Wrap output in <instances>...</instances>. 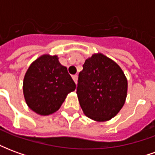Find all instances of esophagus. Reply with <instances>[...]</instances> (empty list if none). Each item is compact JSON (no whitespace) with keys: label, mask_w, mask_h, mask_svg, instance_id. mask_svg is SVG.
I'll return each mask as SVG.
<instances>
[{"label":"esophagus","mask_w":155,"mask_h":155,"mask_svg":"<svg viewBox=\"0 0 155 155\" xmlns=\"http://www.w3.org/2000/svg\"><path fill=\"white\" fill-rule=\"evenodd\" d=\"M72 78H73V80L75 82V84L77 83V80H78V75L77 74H74V75H72Z\"/></svg>","instance_id":"obj_1"}]
</instances>
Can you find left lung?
I'll return each mask as SVG.
<instances>
[{
	"label": "left lung",
	"instance_id": "8db88e82",
	"mask_svg": "<svg viewBox=\"0 0 155 155\" xmlns=\"http://www.w3.org/2000/svg\"><path fill=\"white\" fill-rule=\"evenodd\" d=\"M127 89V79L119 64L98 53L83 64L76 93L84 114L101 122L110 120L120 112L125 102Z\"/></svg>",
	"mask_w": 155,
	"mask_h": 155
}]
</instances>
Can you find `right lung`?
<instances>
[{
    "mask_svg": "<svg viewBox=\"0 0 155 155\" xmlns=\"http://www.w3.org/2000/svg\"><path fill=\"white\" fill-rule=\"evenodd\" d=\"M75 83L57 55L43 54L30 65L23 81V94L29 108L41 115L57 111Z\"/></svg>",
    "mask_w": 155,
    "mask_h": 155,
    "instance_id": "add662e5",
    "label": "right lung"
}]
</instances>
